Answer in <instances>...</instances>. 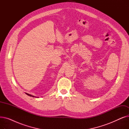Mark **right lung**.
Listing matches in <instances>:
<instances>
[{"label": "right lung", "mask_w": 129, "mask_h": 129, "mask_svg": "<svg viewBox=\"0 0 129 129\" xmlns=\"http://www.w3.org/2000/svg\"><path fill=\"white\" fill-rule=\"evenodd\" d=\"M27 95H28V96H30V97H35V96H33V95H31V94H29V93H25ZM36 97L37 98V97ZM37 98H38V97H37Z\"/></svg>", "instance_id": "obj_1"}]
</instances>
